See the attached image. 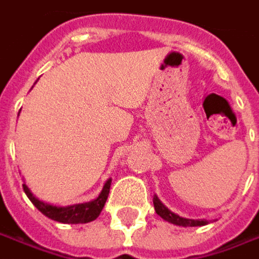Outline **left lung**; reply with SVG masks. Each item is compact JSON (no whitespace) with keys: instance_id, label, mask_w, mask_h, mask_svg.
<instances>
[{"instance_id":"1","label":"left lung","mask_w":259,"mask_h":259,"mask_svg":"<svg viewBox=\"0 0 259 259\" xmlns=\"http://www.w3.org/2000/svg\"><path fill=\"white\" fill-rule=\"evenodd\" d=\"M154 206H155V212H157L162 220H165L168 223L175 224V225H181V227H199V225H205L208 224L204 220H188V218H182L180 215L174 214L172 211H169L159 199L157 195H154Z\"/></svg>"}]
</instances>
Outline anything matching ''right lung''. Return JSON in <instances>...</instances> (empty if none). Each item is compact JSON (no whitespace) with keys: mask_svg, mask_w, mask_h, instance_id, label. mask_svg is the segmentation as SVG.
<instances>
[{"mask_svg":"<svg viewBox=\"0 0 259 259\" xmlns=\"http://www.w3.org/2000/svg\"><path fill=\"white\" fill-rule=\"evenodd\" d=\"M109 187H111V180L105 182L101 194L98 195V198L94 199L91 202H85V204H77V205L71 206H55L51 204L42 202L32 195V192L28 190V187L25 184H22V188L25 191L27 197L34 205L48 218H51L54 221L64 224H85L91 223L95 218H98V215L101 214L102 208L105 205V201L108 198Z\"/></svg>","mask_w":259,"mask_h":259,"instance_id":"add662e5","label":"right lung"}]
</instances>
